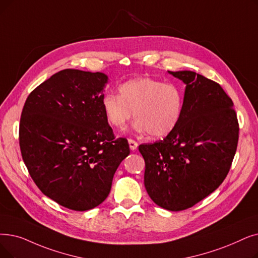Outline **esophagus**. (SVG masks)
<instances>
[{
	"label": "esophagus",
	"instance_id": "obj_1",
	"mask_svg": "<svg viewBox=\"0 0 258 258\" xmlns=\"http://www.w3.org/2000/svg\"><path fill=\"white\" fill-rule=\"evenodd\" d=\"M128 144H130V149L132 151H135L137 149V147H138V143L135 140H133V139H128Z\"/></svg>",
	"mask_w": 258,
	"mask_h": 258
}]
</instances>
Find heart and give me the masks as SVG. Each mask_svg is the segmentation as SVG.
I'll list each match as a JSON object with an SVG mask.
<instances>
[{"label":"heart","mask_w":258,"mask_h":258,"mask_svg":"<svg viewBox=\"0 0 258 258\" xmlns=\"http://www.w3.org/2000/svg\"><path fill=\"white\" fill-rule=\"evenodd\" d=\"M118 92L119 96L106 94L101 102L111 126L124 127L134 111V128L139 133L164 138L177 128L183 113L184 96L176 84L148 77L134 78L120 84Z\"/></svg>","instance_id":"1"}]
</instances>
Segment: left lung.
<instances>
[{"label": "left lung", "mask_w": 258, "mask_h": 258, "mask_svg": "<svg viewBox=\"0 0 258 258\" xmlns=\"http://www.w3.org/2000/svg\"><path fill=\"white\" fill-rule=\"evenodd\" d=\"M169 74L185 84L181 120L171 135L140 144L139 152L149 196L177 212L205 199L225 180L239 127L232 100L218 83L191 71Z\"/></svg>", "instance_id": "left-lung-1"}]
</instances>
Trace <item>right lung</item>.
<instances>
[{
  "label": "right lung",
  "instance_id": "right-lung-1",
  "mask_svg": "<svg viewBox=\"0 0 258 258\" xmlns=\"http://www.w3.org/2000/svg\"><path fill=\"white\" fill-rule=\"evenodd\" d=\"M103 73L63 70L30 93L20 120V149L41 192L62 207L87 211L102 204L128 156L102 110Z\"/></svg>",
  "mask_w": 258,
  "mask_h": 258
}]
</instances>
